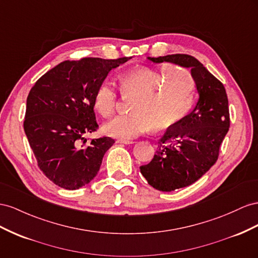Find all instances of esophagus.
<instances>
[{"label": "esophagus", "instance_id": "34e87169", "mask_svg": "<svg viewBox=\"0 0 258 258\" xmlns=\"http://www.w3.org/2000/svg\"><path fill=\"white\" fill-rule=\"evenodd\" d=\"M115 143H116V144H123V145H132V144H134V142H132V141H124V139H116Z\"/></svg>", "mask_w": 258, "mask_h": 258}]
</instances>
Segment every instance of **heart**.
Segmentation results:
<instances>
[{
  "instance_id": "1",
  "label": "heart",
  "mask_w": 258,
  "mask_h": 258,
  "mask_svg": "<svg viewBox=\"0 0 258 258\" xmlns=\"http://www.w3.org/2000/svg\"><path fill=\"white\" fill-rule=\"evenodd\" d=\"M121 92L136 96L128 115L113 117L104 125L110 137L133 139L154 127L166 130L180 122L194 105L195 82L187 71L165 64L160 69L136 68L121 76ZM93 104L97 112L108 117L114 112V85L104 80L94 93Z\"/></svg>"
}]
</instances>
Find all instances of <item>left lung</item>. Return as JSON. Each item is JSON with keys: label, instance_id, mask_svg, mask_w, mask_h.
Returning a JSON list of instances; mask_svg holds the SVG:
<instances>
[{"label": "left lung", "instance_id": "8db88e82", "mask_svg": "<svg viewBox=\"0 0 258 258\" xmlns=\"http://www.w3.org/2000/svg\"><path fill=\"white\" fill-rule=\"evenodd\" d=\"M147 59L190 69L197 87L198 101L192 111L166 131L150 163L141 166L150 186L173 191L190 186L215 164L229 130L228 98L224 85L192 56L173 54Z\"/></svg>", "mask_w": 258, "mask_h": 258}]
</instances>
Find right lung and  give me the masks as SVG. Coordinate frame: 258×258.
I'll return each instance as SVG.
<instances>
[{
    "instance_id": "right-lung-1",
    "label": "right lung",
    "mask_w": 258,
    "mask_h": 258,
    "mask_svg": "<svg viewBox=\"0 0 258 258\" xmlns=\"http://www.w3.org/2000/svg\"><path fill=\"white\" fill-rule=\"evenodd\" d=\"M126 60L63 61L42 76L29 93L25 133L41 171L57 186L77 190L97 175L114 141L101 137L83 145L84 135L98 127L94 93L110 70Z\"/></svg>"
}]
</instances>
